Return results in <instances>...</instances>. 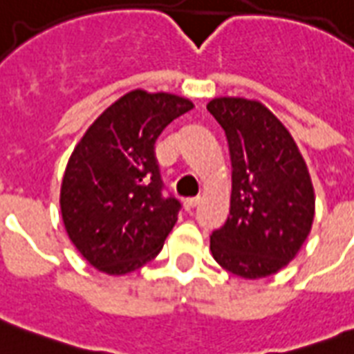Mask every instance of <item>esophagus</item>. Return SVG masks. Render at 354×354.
I'll use <instances>...</instances> for the list:
<instances>
[{
    "instance_id": "1",
    "label": "esophagus",
    "mask_w": 354,
    "mask_h": 354,
    "mask_svg": "<svg viewBox=\"0 0 354 354\" xmlns=\"http://www.w3.org/2000/svg\"><path fill=\"white\" fill-rule=\"evenodd\" d=\"M200 204V198H187V200H183V209L187 211H193L196 205Z\"/></svg>"
}]
</instances>
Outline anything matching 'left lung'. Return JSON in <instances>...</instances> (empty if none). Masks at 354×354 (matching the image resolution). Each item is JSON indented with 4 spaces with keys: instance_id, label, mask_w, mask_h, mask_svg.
I'll list each match as a JSON object with an SVG mask.
<instances>
[{
    "instance_id": "left-lung-1",
    "label": "left lung",
    "mask_w": 354,
    "mask_h": 354,
    "mask_svg": "<svg viewBox=\"0 0 354 354\" xmlns=\"http://www.w3.org/2000/svg\"><path fill=\"white\" fill-rule=\"evenodd\" d=\"M207 110L232 156L230 215L211 233V253L244 279L277 274L313 230L316 196L307 163L286 127L261 101L215 97Z\"/></svg>"
}]
</instances>
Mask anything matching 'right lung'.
<instances>
[{
	"instance_id": "1",
	"label": "right lung",
	"mask_w": 354,
	"mask_h": 354,
	"mask_svg": "<svg viewBox=\"0 0 354 354\" xmlns=\"http://www.w3.org/2000/svg\"><path fill=\"white\" fill-rule=\"evenodd\" d=\"M194 104L174 93L132 90L91 122L69 156L60 213L69 241L108 275H124L160 253L178 200L161 196L154 145Z\"/></svg>"
}]
</instances>
